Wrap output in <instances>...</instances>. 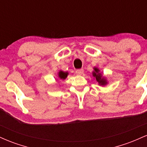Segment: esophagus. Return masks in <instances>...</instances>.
I'll return each mask as SVG.
<instances>
[{
    "label": "esophagus",
    "mask_w": 147,
    "mask_h": 147,
    "mask_svg": "<svg viewBox=\"0 0 147 147\" xmlns=\"http://www.w3.org/2000/svg\"><path fill=\"white\" fill-rule=\"evenodd\" d=\"M75 72H76V74H77V75H82V74L84 73V70H83V69H79V70H76Z\"/></svg>",
    "instance_id": "34e87169"
}]
</instances>
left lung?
Listing matches in <instances>:
<instances>
[{
  "label": "left lung",
  "mask_w": 147,
  "mask_h": 147,
  "mask_svg": "<svg viewBox=\"0 0 147 147\" xmlns=\"http://www.w3.org/2000/svg\"><path fill=\"white\" fill-rule=\"evenodd\" d=\"M93 69H94V70L92 72V76L95 77L96 81L98 82L99 85L103 86L107 85V84H108L107 79H106L105 77H104V76L102 75V72H100L99 69L97 68V67H94Z\"/></svg>",
  "instance_id": "8db88e82"
}]
</instances>
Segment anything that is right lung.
<instances>
[{
	"label": "right lung",
	"instance_id": "add662e5",
	"mask_svg": "<svg viewBox=\"0 0 147 147\" xmlns=\"http://www.w3.org/2000/svg\"><path fill=\"white\" fill-rule=\"evenodd\" d=\"M68 72H64L63 70H59V72H58L59 78L60 79H62V80L66 79L67 77H68Z\"/></svg>",
	"mask_w": 147,
	"mask_h": 147
}]
</instances>
